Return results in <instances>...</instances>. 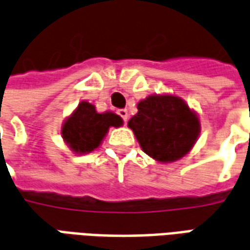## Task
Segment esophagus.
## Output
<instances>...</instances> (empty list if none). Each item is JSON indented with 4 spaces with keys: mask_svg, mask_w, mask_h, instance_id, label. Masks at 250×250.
I'll return each instance as SVG.
<instances>
[{
    "mask_svg": "<svg viewBox=\"0 0 250 250\" xmlns=\"http://www.w3.org/2000/svg\"><path fill=\"white\" fill-rule=\"evenodd\" d=\"M117 114L121 117L124 122L128 121V110H126V109H118V110H117Z\"/></svg>",
    "mask_w": 250,
    "mask_h": 250,
    "instance_id": "esophagus-1",
    "label": "esophagus"
}]
</instances>
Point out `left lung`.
<instances>
[{
    "mask_svg": "<svg viewBox=\"0 0 250 250\" xmlns=\"http://www.w3.org/2000/svg\"><path fill=\"white\" fill-rule=\"evenodd\" d=\"M137 109L129 128L145 153L157 162H175L195 144L199 120L185 101L172 95H152L141 101Z\"/></svg>",
    "mask_w": 250,
    "mask_h": 250,
    "instance_id": "8db88e82",
    "label": "left lung"
}]
</instances>
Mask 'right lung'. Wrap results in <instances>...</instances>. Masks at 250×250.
Returning a JSON list of instances; mask_svg holds the SVG:
<instances>
[{
  "label": "right lung",
  "mask_w": 250,
  "mask_h": 250,
  "mask_svg": "<svg viewBox=\"0 0 250 250\" xmlns=\"http://www.w3.org/2000/svg\"><path fill=\"white\" fill-rule=\"evenodd\" d=\"M122 125L121 117L114 113H97L88 102H81L62 129V136L77 153H87L101 144L110 126Z\"/></svg>",
  "instance_id": "obj_1"
}]
</instances>
